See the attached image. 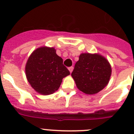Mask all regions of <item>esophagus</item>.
<instances>
[{"mask_svg":"<svg viewBox=\"0 0 134 134\" xmlns=\"http://www.w3.org/2000/svg\"><path fill=\"white\" fill-rule=\"evenodd\" d=\"M73 66H71V67H69V68H68V70H69V71H70V72H72V70H73Z\"/></svg>","mask_w":134,"mask_h":134,"instance_id":"esophagus-1","label":"esophagus"}]
</instances>
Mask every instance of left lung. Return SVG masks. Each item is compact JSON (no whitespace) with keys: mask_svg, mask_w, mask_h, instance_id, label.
<instances>
[{"mask_svg":"<svg viewBox=\"0 0 134 134\" xmlns=\"http://www.w3.org/2000/svg\"><path fill=\"white\" fill-rule=\"evenodd\" d=\"M111 74V66L104 57L86 53L80 54L71 75L80 91L93 94L107 86Z\"/></svg>","mask_w":134,"mask_h":134,"instance_id":"8db88e82","label":"left lung"}]
</instances>
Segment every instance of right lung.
<instances>
[{
  "label": "right lung",
  "instance_id": "1",
  "mask_svg": "<svg viewBox=\"0 0 134 134\" xmlns=\"http://www.w3.org/2000/svg\"><path fill=\"white\" fill-rule=\"evenodd\" d=\"M26 76L34 90L48 95L58 89L63 78L70 72L53 48L42 47L29 56L25 66Z\"/></svg>",
  "mask_w": 134,
  "mask_h": 134
}]
</instances>
